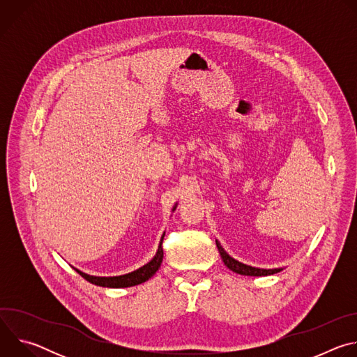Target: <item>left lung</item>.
<instances>
[{
	"mask_svg": "<svg viewBox=\"0 0 357 357\" xmlns=\"http://www.w3.org/2000/svg\"><path fill=\"white\" fill-rule=\"evenodd\" d=\"M216 245H218V250L220 252V256L223 259V263L226 267H229L233 273H237V274H241V275H252V277H261V275H271V274H275V273H280L281 268H274V270H263V268H256V267H250V266H245L237 260H234L233 257H230L229 254L223 250V247L220 245L219 241H216Z\"/></svg>",
	"mask_w": 357,
	"mask_h": 357,
	"instance_id": "left-lung-1",
	"label": "left lung"
}]
</instances>
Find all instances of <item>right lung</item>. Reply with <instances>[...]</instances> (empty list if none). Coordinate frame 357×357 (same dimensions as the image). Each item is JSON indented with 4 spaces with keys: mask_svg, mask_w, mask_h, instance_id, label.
<instances>
[{
    "mask_svg": "<svg viewBox=\"0 0 357 357\" xmlns=\"http://www.w3.org/2000/svg\"><path fill=\"white\" fill-rule=\"evenodd\" d=\"M165 236V234H164ZM164 236L161 238L158 251L155 254V257L152 259L148 264H145L144 267L138 268L137 271H132L130 274L126 275H119V277H93V275H87L79 270H76L86 281L98 285V287H107V288H126V287H132V285H138L141 282H145L146 280H149L152 275L157 273V270L160 268L162 259H164V250H162V241H164Z\"/></svg>",
    "mask_w": 357,
    "mask_h": 357,
    "instance_id": "1",
    "label": "right lung"
}]
</instances>
